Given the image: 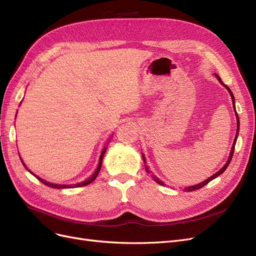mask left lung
Segmentation results:
<instances>
[{
  "label": "left lung",
  "mask_w": 256,
  "mask_h": 256,
  "mask_svg": "<svg viewBox=\"0 0 256 256\" xmlns=\"http://www.w3.org/2000/svg\"><path fill=\"white\" fill-rule=\"evenodd\" d=\"M214 76H215L216 78H217V80H219V83L222 85V86H224L226 87V89L228 90V94H230V98H232V103H233V108H234V112H235V116H236V123H237V130H236V135H235V139H234V142H233V144H232V149H230V155H228V160H226V164L224 167H222L219 171H217L216 173H214V174L212 176H210L208 178H206V180H204L203 182H201V183H199V184H196V185H192V186H187V187H185V189H184V192H192V190H196V189H200V188H202L203 186H205L206 184L208 183H210V180H212L214 178H216L217 176H219L220 174H222V173H224V171H226V169L228 168V166L230 164V160H232V158H233V154H234V150H235V144H236V142H237V138H238V135H239V117H238V114H237V112H236V106H235V98H234V94H233V92H230V89L226 85V84H224L222 83V80H221V78H220V76H218V74H216V73H214ZM142 160H144V167H146V171L148 172V173H150L151 174V176H152V178L155 180L156 183L158 184H160V185H162V186H164V183L162 182V180H160L158 176H154L153 174V172L152 171H150V169H149V167L146 166V158H144V153H142Z\"/></svg>",
  "instance_id": "left-lung-1"
}]
</instances>
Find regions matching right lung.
<instances>
[{
    "label": "right lung",
    "mask_w": 256,
    "mask_h": 256,
    "mask_svg": "<svg viewBox=\"0 0 256 256\" xmlns=\"http://www.w3.org/2000/svg\"><path fill=\"white\" fill-rule=\"evenodd\" d=\"M22 102V101H21ZM21 104V103H20ZM16 117H17V114H16ZM110 139H112V137L110 138V140H108V142H107V144H106V146H104L103 148V150H102V152H101V155H100V158H98V167H96V171L92 173V176H89L88 178H86L85 180H83V182H80V183H76V184H69V185H67V184H55V183H51V182H48V180H44V178H41L40 176H36L34 172H32L28 167H26V164H24V162L22 160V158H20V160H21V162H22V164L24 166V168H26L30 174H32L36 178H38L41 183H44V185H48V187H52V188H56V189H64V188H72V187H83V186H86V185H88V184H90V183H92L94 180H96V176L98 174V172H100V170H101V167H102V162H103V158H104V154H105V152H106V149H107V146H108V144H110ZM20 156V155H19Z\"/></svg>",
    "instance_id": "obj_1"
}]
</instances>
